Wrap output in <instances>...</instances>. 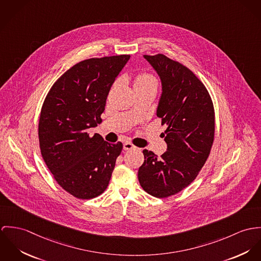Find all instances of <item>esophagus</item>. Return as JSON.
<instances>
[{"label": "esophagus", "mask_w": 261, "mask_h": 261, "mask_svg": "<svg viewBox=\"0 0 261 261\" xmlns=\"http://www.w3.org/2000/svg\"><path fill=\"white\" fill-rule=\"evenodd\" d=\"M134 148H136V147L132 144L131 142H128V141L123 144V149L124 150H130V149H134Z\"/></svg>", "instance_id": "1"}]
</instances>
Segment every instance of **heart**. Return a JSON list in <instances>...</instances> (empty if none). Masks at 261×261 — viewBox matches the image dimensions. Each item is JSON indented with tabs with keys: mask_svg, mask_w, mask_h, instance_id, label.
Masks as SVG:
<instances>
[{
	"mask_svg": "<svg viewBox=\"0 0 261 261\" xmlns=\"http://www.w3.org/2000/svg\"><path fill=\"white\" fill-rule=\"evenodd\" d=\"M142 85H156V79L148 74H141L136 77L134 86H142Z\"/></svg>",
	"mask_w": 261,
	"mask_h": 261,
	"instance_id": "obj_1",
	"label": "heart"
}]
</instances>
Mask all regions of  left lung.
<instances>
[{
  "label": "left lung",
  "instance_id": "left-lung-1",
  "mask_svg": "<svg viewBox=\"0 0 261 261\" xmlns=\"http://www.w3.org/2000/svg\"><path fill=\"white\" fill-rule=\"evenodd\" d=\"M161 81L156 115L167 129V144L158 157L143 150L138 179L147 193L164 198L180 192L199 173L214 139V109L202 82L185 66L158 54L144 55Z\"/></svg>",
  "mask_w": 261,
  "mask_h": 261
}]
</instances>
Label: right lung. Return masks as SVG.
Returning a JSON list of instances; mask_svg holds the SVG:
<instances>
[{"mask_svg":"<svg viewBox=\"0 0 261 261\" xmlns=\"http://www.w3.org/2000/svg\"><path fill=\"white\" fill-rule=\"evenodd\" d=\"M129 55L88 59L66 71L50 89L39 120L43 159L59 185L91 199L107 188L123 145L89 130L102 122L110 88Z\"/></svg>","mask_w":261,"mask_h":261,"instance_id":"1","label":"right lung"}]
</instances>
